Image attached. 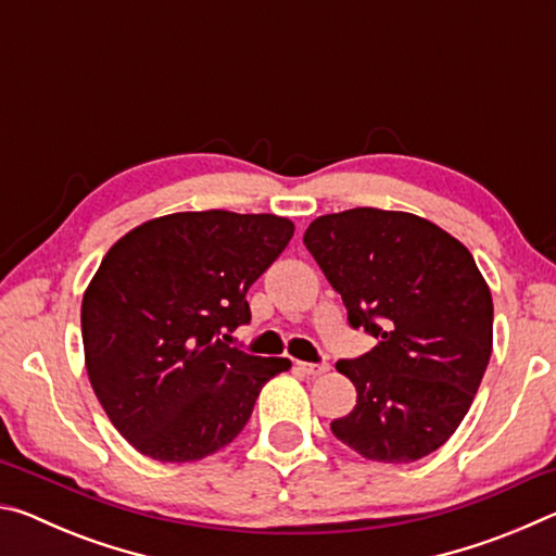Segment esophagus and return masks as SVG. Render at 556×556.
Masks as SVG:
<instances>
[{
  "label": "esophagus",
  "mask_w": 556,
  "mask_h": 556,
  "mask_svg": "<svg viewBox=\"0 0 556 556\" xmlns=\"http://www.w3.org/2000/svg\"><path fill=\"white\" fill-rule=\"evenodd\" d=\"M296 368L304 375H312V378H316V375L328 372V363H296Z\"/></svg>",
  "instance_id": "1"
}]
</instances>
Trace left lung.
Masks as SVG:
<instances>
[{"mask_svg": "<svg viewBox=\"0 0 556 556\" xmlns=\"http://www.w3.org/2000/svg\"><path fill=\"white\" fill-rule=\"evenodd\" d=\"M304 244L378 345L336 368L355 384L331 431L357 454L412 464L464 421L493 351V299L476 260L419 215L353 208L316 218Z\"/></svg>", "mask_w": 556, "mask_h": 556, "instance_id": "1", "label": "left lung"}]
</instances>
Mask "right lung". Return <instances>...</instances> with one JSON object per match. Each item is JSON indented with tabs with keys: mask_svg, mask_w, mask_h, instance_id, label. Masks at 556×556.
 I'll return each mask as SVG.
<instances>
[{
	"mask_svg": "<svg viewBox=\"0 0 556 556\" xmlns=\"http://www.w3.org/2000/svg\"><path fill=\"white\" fill-rule=\"evenodd\" d=\"M294 223L201 211L142 223L112 244L86 289L83 348L92 390L139 454L184 464L248 425L287 357L232 348L248 289L287 248Z\"/></svg>",
	"mask_w": 556,
	"mask_h": 556,
	"instance_id": "right-lung-1",
	"label": "right lung"
}]
</instances>
